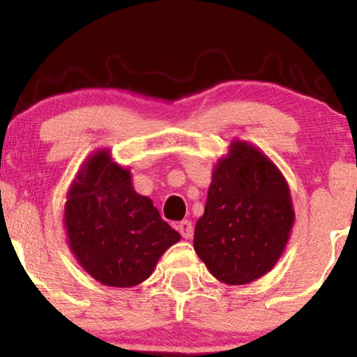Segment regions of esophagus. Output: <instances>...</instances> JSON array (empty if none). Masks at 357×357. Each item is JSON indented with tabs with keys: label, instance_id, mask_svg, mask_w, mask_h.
<instances>
[{
	"label": "esophagus",
	"instance_id": "obj_1",
	"mask_svg": "<svg viewBox=\"0 0 357 357\" xmlns=\"http://www.w3.org/2000/svg\"><path fill=\"white\" fill-rule=\"evenodd\" d=\"M178 231L181 233L183 238H191V236H192V225H191V221L184 220V221H181V223H178Z\"/></svg>",
	"mask_w": 357,
	"mask_h": 357
}]
</instances>
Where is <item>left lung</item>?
Returning a JSON list of instances; mask_svg holds the SVG:
<instances>
[{
  "label": "left lung",
  "mask_w": 357,
  "mask_h": 357,
  "mask_svg": "<svg viewBox=\"0 0 357 357\" xmlns=\"http://www.w3.org/2000/svg\"><path fill=\"white\" fill-rule=\"evenodd\" d=\"M292 223L284 176L260 151L238 141L215 167L192 243L218 280L243 285L275 265Z\"/></svg>",
  "instance_id": "8db88e82"
}]
</instances>
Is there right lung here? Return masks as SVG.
<instances>
[{
    "label": "right lung",
    "mask_w": 357,
    "mask_h": 357,
    "mask_svg": "<svg viewBox=\"0 0 357 357\" xmlns=\"http://www.w3.org/2000/svg\"><path fill=\"white\" fill-rule=\"evenodd\" d=\"M68 243L79 264L100 284L132 287L153 273L155 261L181 240L146 196L129 169L100 151L85 162L65 204Z\"/></svg>",
    "instance_id": "obj_1"
}]
</instances>
